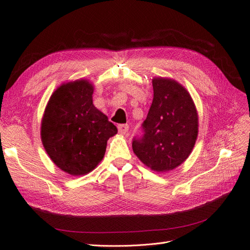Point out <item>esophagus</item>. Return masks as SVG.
<instances>
[{
	"label": "esophagus",
	"mask_w": 250,
	"mask_h": 250,
	"mask_svg": "<svg viewBox=\"0 0 250 250\" xmlns=\"http://www.w3.org/2000/svg\"><path fill=\"white\" fill-rule=\"evenodd\" d=\"M118 129H119L120 134H126L128 129H129V125H128V124H121V125L118 126Z\"/></svg>",
	"instance_id": "obj_1"
}]
</instances>
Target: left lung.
<instances>
[{
  "label": "left lung",
  "instance_id": "8db88e82",
  "mask_svg": "<svg viewBox=\"0 0 250 250\" xmlns=\"http://www.w3.org/2000/svg\"><path fill=\"white\" fill-rule=\"evenodd\" d=\"M153 100L132 150L152 171L175 169L191 154L198 135V112L190 93L176 80L152 79Z\"/></svg>",
  "mask_w": 250,
  "mask_h": 250
}]
</instances>
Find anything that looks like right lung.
Instances as JSON below:
<instances>
[{
    "label": "right lung",
    "instance_id": "right-lung-1",
    "mask_svg": "<svg viewBox=\"0 0 250 250\" xmlns=\"http://www.w3.org/2000/svg\"><path fill=\"white\" fill-rule=\"evenodd\" d=\"M94 85L87 79L60 84L44 108L41 137L52 162L72 176L92 172L103 160L117 127L93 104Z\"/></svg>",
    "mask_w": 250,
    "mask_h": 250
}]
</instances>
